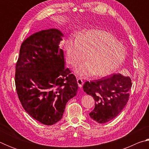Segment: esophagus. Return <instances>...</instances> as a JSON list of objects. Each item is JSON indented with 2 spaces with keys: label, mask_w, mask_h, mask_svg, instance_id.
Returning <instances> with one entry per match:
<instances>
[{
  "label": "esophagus",
  "mask_w": 149,
  "mask_h": 149,
  "mask_svg": "<svg viewBox=\"0 0 149 149\" xmlns=\"http://www.w3.org/2000/svg\"><path fill=\"white\" fill-rule=\"evenodd\" d=\"M77 83L78 84V86H79V87H81L82 85H84V81H83V79H81V78L80 77H77Z\"/></svg>",
  "instance_id": "obj_1"
}]
</instances>
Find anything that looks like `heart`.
<instances>
[{
	"label": "heart",
	"instance_id": "obj_1",
	"mask_svg": "<svg viewBox=\"0 0 149 149\" xmlns=\"http://www.w3.org/2000/svg\"><path fill=\"white\" fill-rule=\"evenodd\" d=\"M66 58L70 64L77 65L85 55V62L75 70L82 77L104 76L114 72L124 61L126 50L123 45L110 33L89 30L70 40L65 45Z\"/></svg>",
	"mask_w": 149,
	"mask_h": 149
}]
</instances>
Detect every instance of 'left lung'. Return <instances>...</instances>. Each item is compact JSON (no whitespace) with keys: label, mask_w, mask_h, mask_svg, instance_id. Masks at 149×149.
Wrapping results in <instances>:
<instances>
[{"label":"left lung","mask_w":149,"mask_h":149,"mask_svg":"<svg viewBox=\"0 0 149 149\" xmlns=\"http://www.w3.org/2000/svg\"><path fill=\"white\" fill-rule=\"evenodd\" d=\"M132 83L129 76L112 74L101 79L86 81L84 90L94 98V110L90 117L100 123L114 119L122 112L130 97Z\"/></svg>","instance_id":"1"}]
</instances>
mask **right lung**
<instances>
[{
  "label": "right lung",
  "instance_id": "right-lung-1",
  "mask_svg": "<svg viewBox=\"0 0 149 149\" xmlns=\"http://www.w3.org/2000/svg\"><path fill=\"white\" fill-rule=\"evenodd\" d=\"M62 37L56 29L31 35L22 43L16 65L15 84L22 107L48 125L62 119L66 103L78 89L75 75L64 66L59 47Z\"/></svg>",
  "mask_w": 149,
  "mask_h": 149
}]
</instances>
